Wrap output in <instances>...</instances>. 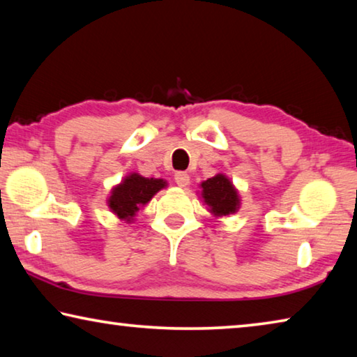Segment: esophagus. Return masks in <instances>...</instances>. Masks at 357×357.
Masks as SVG:
<instances>
[{
    "instance_id": "1",
    "label": "esophagus",
    "mask_w": 357,
    "mask_h": 357,
    "mask_svg": "<svg viewBox=\"0 0 357 357\" xmlns=\"http://www.w3.org/2000/svg\"><path fill=\"white\" fill-rule=\"evenodd\" d=\"M174 183H176L179 187H185L190 183V176L185 172H176L174 173Z\"/></svg>"
}]
</instances>
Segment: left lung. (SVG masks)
Listing matches in <instances>:
<instances>
[{
  "mask_svg": "<svg viewBox=\"0 0 357 357\" xmlns=\"http://www.w3.org/2000/svg\"><path fill=\"white\" fill-rule=\"evenodd\" d=\"M202 197L214 215H229L239 208V197L229 179L223 174H215L202 183Z\"/></svg>",
  "mask_w": 357,
  "mask_h": 357,
  "instance_id": "1",
  "label": "left lung"
}]
</instances>
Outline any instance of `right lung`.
Returning a JSON list of instances; mask_svg holds the SVG:
<instances>
[{
	"label": "right lung",
	"instance_id": "right-lung-1",
	"mask_svg": "<svg viewBox=\"0 0 357 357\" xmlns=\"http://www.w3.org/2000/svg\"><path fill=\"white\" fill-rule=\"evenodd\" d=\"M164 179L143 178L132 173L123 183L114 187L108 198V206L119 219L130 220L143 204H146L157 192L165 187Z\"/></svg>",
	"mask_w": 357,
	"mask_h": 357
}]
</instances>
